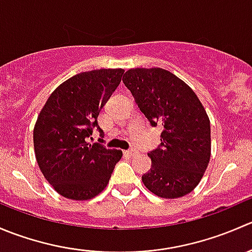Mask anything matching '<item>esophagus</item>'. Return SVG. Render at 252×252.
<instances>
[{
    "mask_svg": "<svg viewBox=\"0 0 252 252\" xmlns=\"http://www.w3.org/2000/svg\"><path fill=\"white\" fill-rule=\"evenodd\" d=\"M138 154H139L138 150H135V149H130V150H128V151H126V155H128V156H130V157L135 156V155H138Z\"/></svg>",
    "mask_w": 252,
    "mask_h": 252,
    "instance_id": "esophagus-1",
    "label": "esophagus"
}]
</instances>
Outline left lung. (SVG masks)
Masks as SVG:
<instances>
[{
    "instance_id": "1",
    "label": "left lung",
    "mask_w": 252,
    "mask_h": 252,
    "mask_svg": "<svg viewBox=\"0 0 252 252\" xmlns=\"http://www.w3.org/2000/svg\"><path fill=\"white\" fill-rule=\"evenodd\" d=\"M123 83L151 126L161 124V145L149 152L151 168L145 187L163 199L191 192L211 157L210 118L196 94L173 73L162 68L126 70Z\"/></svg>"
}]
</instances>
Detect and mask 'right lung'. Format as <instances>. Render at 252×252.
<instances>
[{
	"mask_svg": "<svg viewBox=\"0 0 252 252\" xmlns=\"http://www.w3.org/2000/svg\"><path fill=\"white\" fill-rule=\"evenodd\" d=\"M124 69H96L69 78L55 89L34 126L35 157L53 189L85 201L107 187L121 150L90 144L97 117L123 77Z\"/></svg>",
	"mask_w": 252,
	"mask_h": 252,
	"instance_id": "right-lung-1",
	"label": "right lung"
}]
</instances>
